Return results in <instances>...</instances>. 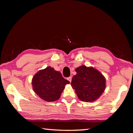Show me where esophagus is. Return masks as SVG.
<instances>
[{"instance_id": "esophagus-1", "label": "esophagus", "mask_w": 133, "mask_h": 133, "mask_svg": "<svg viewBox=\"0 0 133 133\" xmlns=\"http://www.w3.org/2000/svg\"><path fill=\"white\" fill-rule=\"evenodd\" d=\"M71 78H72V77H71V76L67 77V80H68V81L70 82H71Z\"/></svg>"}]
</instances>
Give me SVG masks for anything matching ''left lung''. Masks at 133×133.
<instances>
[{
  "label": "left lung",
  "instance_id": "obj_1",
  "mask_svg": "<svg viewBox=\"0 0 133 133\" xmlns=\"http://www.w3.org/2000/svg\"><path fill=\"white\" fill-rule=\"evenodd\" d=\"M71 85L80 100L94 102L102 95L106 88V79L99 71L93 67L81 66L75 69Z\"/></svg>",
  "mask_w": 133,
  "mask_h": 133
}]
</instances>
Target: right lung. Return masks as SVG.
Masks as SVG:
<instances>
[{"label":"right lung","instance_id":"add662e5","mask_svg":"<svg viewBox=\"0 0 133 133\" xmlns=\"http://www.w3.org/2000/svg\"><path fill=\"white\" fill-rule=\"evenodd\" d=\"M69 83L70 82L64 79L60 71L50 66L39 70L32 79L33 90L47 102L59 99L65 86Z\"/></svg>","mask_w":133,"mask_h":133}]
</instances>
